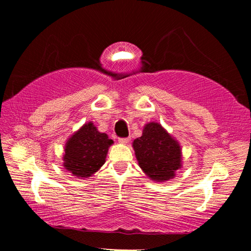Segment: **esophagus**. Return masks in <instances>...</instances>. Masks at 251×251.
Listing matches in <instances>:
<instances>
[{
  "instance_id": "esophagus-1",
  "label": "esophagus",
  "mask_w": 251,
  "mask_h": 251,
  "mask_svg": "<svg viewBox=\"0 0 251 251\" xmlns=\"http://www.w3.org/2000/svg\"><path fill=\"white\" fill-rule=\"evenodd\" d=\"M118 142L123 144V145H126V144L129 142V138H120V139H118Z\"/></svg>"
}]
</instances>
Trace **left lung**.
Instances as JSON below:
<instances>
[{
    "label": "left lung",
    "mask_w": 251,
    "mask_h": 251,
    "mask_svg": "<svg viewBox=\"0 0 251 251\" xmlns=\"http://www.w3.org/2000/svg\"><path fill=\"white\" fill-rule=\"evenodd\" d=\"M133 148L139 167L151 180L173 179L182 167L180 144L159 123H147L141 137L133 142Z\"/></svg>",
    "instance_id": "left-lung-1"
}]
</instances>
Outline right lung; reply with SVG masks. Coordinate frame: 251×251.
Wrapping results in <instances>:
<instances>
[{
    "instance_id": "1",
    "label": "right lung",
    "mask_w": 251,
    "mask_h": 251,
    "mask_svg": "<svg viewBox=\"0 0 251 251\" xmlns=\"http://www.w3.org/2000/svg\"><path fill=\"white\" fill-rule=\"evenodd\" d=\"M113 144L107 134L100 133L94 123L88 122L67 139L63 166L77 178L91 177L105 164Z\"/></svg>"
}]
</instances>
